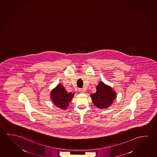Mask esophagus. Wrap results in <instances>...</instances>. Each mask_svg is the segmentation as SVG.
<instances>
[{"label": "esophagus", "instance_id": "34e87169", "mask_svg": "<svg viewBox=\"0 0 157 157\" xmlns=\"http://www.w3.org/2000/svg\"><path fill=\"white\" fill-rule=\"evenodd\" d=\"M79 91L80 92V93H82V94H84V93H85V91L84 90L82 89H79Z\"/></svg>", "mask_w": 157, "mask_h": 157}]
</instances>
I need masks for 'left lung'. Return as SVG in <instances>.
I'll return each mask as SVG.
<instances>
[{"label":"left lung","mask_w":157,"mask_h":157,"mask_svg":"<svg viewBox=\"0 0 157 157\" xmlns=\"http://www.w3.org/2000/svg\"><path fill=\"white\" fill-rule=\"evenodd\" d=\"M92 101L98 108L105 109L110 106L116 98V94L113 88L103 82L96 86V92L90 95Z\"/></svg>","instance_id":"1"}]
</instances>
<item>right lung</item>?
<instances>
[{
	"mask_svg": "<svg viewBox=\"0 0 157 157\" xmlns=\"http://www.w3.org/2000/svg\"><path fill=\"white\" fill-rule=\"evenodd\" d=\"M51 100L56 107L63 110L68 108L75 94L68 93L61 84H59L51 92Z\"/></svg>",
	"mask_w": 157,
	"mask_h": 157,
	"instance_id": "add662e5",
	"label": "right lung"
}]
</instances>
